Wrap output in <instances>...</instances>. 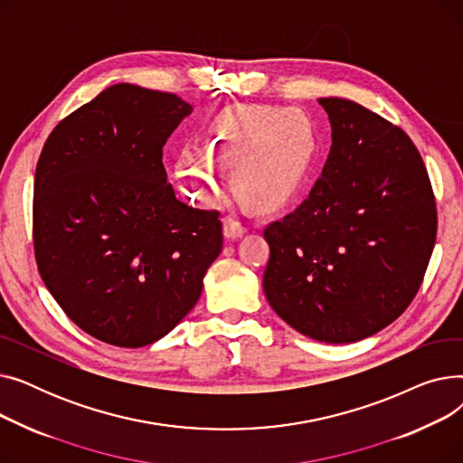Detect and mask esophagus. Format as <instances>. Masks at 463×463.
Instances as JSON below:
<instances>
[{"instance_id": "34e87169", "label": "esophagus", "mask_w": 463, "mask_h": 463, "mask_svg": "<svg viewBox=\"0 0 463 463\" xmlns=\"http://www.w3.org/2000/svg\"><path fill=\"white\" fill-rule=\"evenodd\" d=\"M223 231H225V238L227 240H236V238H240L241 234L246 232V227H244V223L238 222V219L227 217L225 219V225H223Z\"/></svg>"}]
</instances>
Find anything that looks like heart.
<instances>
[{"mask_svg":"<svg viewBox=\"0 0 463 463\" xmlns=\"http://www.w3.org/2000/svg\"><path fill=\"white\" fill-rule=\"evenodd\" d=\"M206 152L184 148L175 180L193 201L210 204L219 193V166L234 165L238 191L259 208H278L302 189L317 152L309 119L272 105L223 110L204 131Z\"/></svg>","mask_w":463,"mask_h":463,"instance_id":"obj_1","label":"heart"}]
</instances>
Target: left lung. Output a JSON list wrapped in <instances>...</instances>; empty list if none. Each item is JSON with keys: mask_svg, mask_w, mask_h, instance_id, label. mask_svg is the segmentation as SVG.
Instances as JSON below:
<instances>
[{"mask_svg": "<svg viewBox=\"0 0 463 463\" xmlns=\"http://www.w3.org/2000/svg\"><path fill=\"white\" fill-rule=\"evenodd\" d=\"M332 148L309 197L264 229L269 304L325 344L373 335L407 309L435 246L437 210L412 140L362 105L319 99Z\"/></svg>", "mask_w": 463, "mask_h": 463, "instance_id": "1", "label": "left lung"}]
</instances>
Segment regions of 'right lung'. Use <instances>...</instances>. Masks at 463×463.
<instances>
[{
    "label": "right lung",
    "mask_w": 463,
    "mask_h": 463,
    "mask_svg": "<svg viewBox=\"0 0 463 463\" xmlns=\"http://www.w3.org/2000/svg\"><path fill=\"white\" fill-rule=\"evenodd\" d=\"M193 107L114 84L46 138L33 184L39 274L67 317L116 347L150 345L197 304L223 250L215 210L178 201L163 146Z\"/></svg>",
    "instance_id": "right-lung-1"
}]
</instances>
